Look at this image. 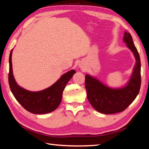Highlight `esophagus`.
I'll list each match as a JSON object with an SVG mask.
<instances>
[{
  "label": "esophagus",
  "instance_id": "1",
  "mask_svg": "<svg viewBox=\"0 0 149 149\" xmlns=\"http://www.w3.org/2000/svg\"><path fill=\"white\" fill-rule=\"evenodd\" d=\"M79 67H80L81 68H83H83H84V66H83V65H81V64H80V65H79Z\"/></svg>",
  "mask_w": 149,
  "mask_h": 149
}]
</instances>
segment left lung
<instances>
[{"label":"left lung","mask_w":149,"mask_h":149,"mask_svg":"<svg viewBox=\"0 0 149 149\" xmlns=\"http://www.w3.org/2000/svg\"><path fill=\"white\" fill-rule=\"evenodd\" d=\"M123 42L133 53L136 64L131 79L124 87L111 88L96 78L86 75L85 88L91 105L97 111L106 115L123 111L133 102L141 86V61L140 55L129 32H125Z\"/></svg>","instance_id":"left-lung-1"}]
</instances>
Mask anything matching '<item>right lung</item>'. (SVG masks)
<instances>
[{
	"label": "right lung",
	"instance_id": "obj_1",
	"mask_svg": "<svg viewBox=\"0 0 149 149\" xmlns=\"http://www.w3.org/2000/svg\"><path fill=\"white\" fill-rule=\"evenodd\" d=\"M13 49L9 54V71L8 81L9 87L15 99L28 111L34 114H45L58 108L62 99L63 91L75 71L66 72L51 86L40 91H30L18 86L13 74Z\"/></svg>",
	"mask_w": 149,
	"mask_h": 149
}]
</instances>
